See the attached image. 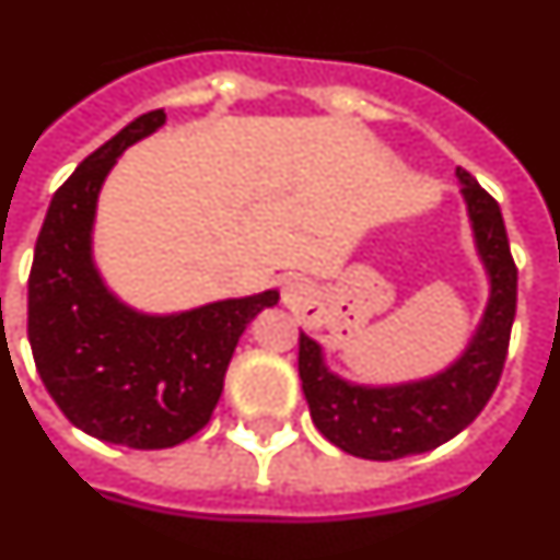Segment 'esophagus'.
I'll use <instances>...</instances> for the list:
<instances>
[{"label": "esophagus", "instance_id": "1", "mask_svg": "<svg viewBox=\"0 0 560 560\" xmlns=\"http://www.w3.org/2000/svg\"><path fill=\"white\" fill-rule=\"evenodd\" d=\"M302 293H307V281H304V279H288V284H284V295H288V299H299Z\"/></svg>", "mask_w": 560, "mask_h": 560}]
</instances>
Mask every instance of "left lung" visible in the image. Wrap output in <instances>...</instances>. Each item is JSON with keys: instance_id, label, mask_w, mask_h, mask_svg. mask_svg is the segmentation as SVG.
Instances as JSON below:
<instances>
[{"instance_id": "8db88e82", "label": "left lung", "mask_w": 560, "mask_h": 560, "mask_svg": "<svg viewBox=\"0 0 560 560\" xmlns=\"http://www.w3.org/2000/svg\"><path fill=\"white\" fill-rule=\"evenodd\" d=\"M455 176L462 182L476 250L490 279V302L467 350L435 375L370 387L345 382L327 368L322 345L307 332L299 336V375L313 424L324 439L359 458L396 462L404 455L441 447L476 421L504 370L518 295V270L512 261L498 201L462 167Z\"/></svg>"}]
</instances>
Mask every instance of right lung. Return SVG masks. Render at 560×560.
Returning a JSON list of instances; mask_svg holds the SVG:
<instances>
[{
    "instance_id": "obj_1",
    "label": "right lung",
    "mask_w": 560,
    "mask_h": 560,
    "mask_svg": "<svg viewBox=\"0 0 560 560\" xmlns=\"http://www.w3.org/2000/svg\"><path fill=\"white\" fill-rule=\"evenodd\" d=\"M150 110L79 164L50 199L27 279V338L68 421L107 444L176 447L208 424L244 327L276 290L150 316L107 290L93 261L98 190L116 159L164 125Z\"/></svg>"
}]
</instances>
